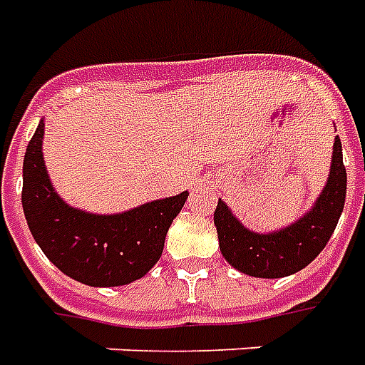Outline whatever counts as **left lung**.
Listing matches in <instances>:
<instances>
[{"label":"left lung","mask_w":365,"mask_h":365,"mask_svg":"<svg viewBox=\"0 0 365 365\" xmlns=\"http://www.w3.org/2000/svg\"><path fill=\"white\" fill-rule=\"evenodd\" d=\"M344 200L346 167L342 163V143L336 137L327 187L312 210L289 228L273 234L250 232L237 222L224 200H218L214 224L218 230L220 252L230 265L252 277L279 279L293 275L324 250L344 210Z\"/></svg>","instance_id":"left-lung-1"}]
</instances>
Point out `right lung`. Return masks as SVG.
I'll return each mask as SVG.
<instances>
[{
    "instance_id": "add662e5",
    "label": "right lung",
    "mask_w": 365,
    "mask_h": 365,
    "mask_svg": "<svg viewBox=\"0 0 365 365\" xmlns=\"http://www.w3.org/2000/svg\"><path fill=\"white\" fill-rule=\"evenodd\" d=\"M45 123H38L23 159L21 202L38 247L64 275L84 285L118 287L143 277L159 261L173 220L188 192L139 208L100 216L64 204L43 161Z\"/></svg>"
}]
</instances>
